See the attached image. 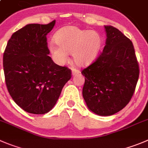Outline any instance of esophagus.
Instances as JSON below:
<instances>
[{"label": "esophagus", "instance_id": "obj_1", "mask_svg": "<svg viewBox=\"0 0 148 148\" xmlns=\"http://www.w3.org/2000/svg\"><path fill=\"white\" fill-rule=\"evenodd\" d=\"M79 73H80V72H79V70H78V69H75V68L72 69V74H73V75H78Z\"/></svg>", "mask_w": 148, "mask_h": 148}]
</instances>
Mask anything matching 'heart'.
<instances>
[{"label": "heart", "mask_w": 148, "mask_h": 148, "mask_svg": "<svg viewBox=\"0 0 148 148\" xmlns=\"http://www.w3.org/2000/svg\"><path fill=\"white\" fill-rule=\"evenodd\" d=\"M54 40L49 50L52 57L59 63L67 60V54L72 53L73 61L78 66H86L96 60L102 48V40L95 31L82 29L75 26L61 28L56 33Z\"/></svg>", "instance_id": "heart-1"}]
</instances>
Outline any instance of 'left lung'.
<instances>
[{
	"label": "left lung",
	"instance_id": "left-lung-1",
	"mask_svg": "<svg viewBox=\"0 0 148 148\" xmlns=\"http://www.w3.org/2000/svg\"><path fill=\"white\" fill-rule=\"evenodd\" d=\"M106 45L95 61L84 68L83 97L88 109L102 116L128 105L134 93L140 68L132 42L117 28L105 25Z\"/></svg>",
	"mask_w": 148,
	"mask_h": 148
}]
</instances>
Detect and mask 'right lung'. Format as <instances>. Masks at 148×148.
I'll use <instances>...</instances> for the list:
<instances>
[{
	"label": "right lung",
	"instance_id": "right-lung-1",
	"mask_svg": "<svg viewBox=\"0 0 148 148\" xmlns=\"http://www.w3.org/2000/svg\"><path fill=\"white\" fill-rule=\"evenodd\" d=\"M47 25L29 24L13 33L3 53L5 81L13 100L26 112L45 114L55 105L71 70L53 62L46 36Z\"/></svg>",
	"mask_w": 148,
	"mask_h": 148
}]
</instances>
